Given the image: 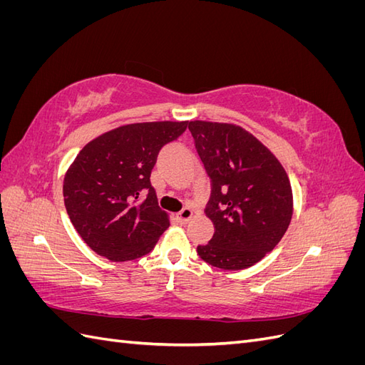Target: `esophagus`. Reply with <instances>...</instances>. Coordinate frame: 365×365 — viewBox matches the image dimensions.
Segmentation results:
<instances>
[{
  "label": "esophagus",
  "mask_w": 365,
  "mask_h": 365,
  "mask_svg": "<svg viewBox=\"0 0 365 365\" xmlns=\"http://www.w3.org/2000/svg\"><path fill=\"white\" fill-rule=\"evenodd\" d=\"M193 217V210L192 208H189V207H185V208H182L181 212L178 213V219L181 220L182 224H185V222H189V220Z\"/></svg>",
  "instance_id": "1"
}]
</instances>
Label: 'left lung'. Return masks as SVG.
<instances>
[{"label":"left lung","mask_w":365,"mask_h":365,"mask_svg":"<svg viewBox=\"0 0 365 365\" xmlns=\"http://www.w3.org/2000/svg\"><path fill=\"white\" fill-rule=\"evenodd\" d=\"M189 129L212 180L205 215L215 235L197 247V254L220 269L250 268L275 248L289 227L294 200L288 173L244 128L193 120Z\"/></svg>","instance_id":"1"}]
</instances>
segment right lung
I'll return each instance as SVG.
<instances>
[{"instance_id": "right-lung-1", "label": "right lung", "mask_w": 365, "mask_h": 365, "mask_svg": "<svg viewBox=\"0 0 365 365\" xmlns=\"http://www.w3.org/2000/svg\"><path fill=\"white\" fill-rule=\"evenodd\" d=\"M189 121H146L108 130L77 153L63 178L73 227L98 256L113 262L143 257L164 233L169 215L157 202L150 172L160 149ZM148 191L145 202L139 195Z\"/></svg>"}]
</instances>
